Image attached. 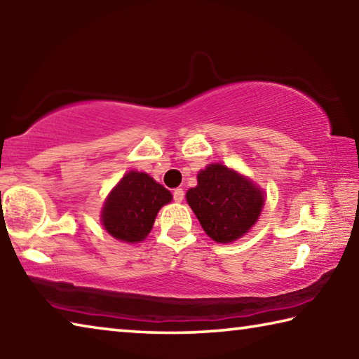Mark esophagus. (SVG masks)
Here are the masks:
<instances>
[{"label": "esophagus", "mask_w": 359, "mask_h": 359, "mask_svg": "<svg viewBox=\"0 0 359 359\" xmlns=\"http://www.w3.org/2000/svg\"><path fill=\"white\" fill-rule=\"evenodd\" d=\"M172 196H174L175 203H182V201H184L185 193H184V190H182V188H175V190L172 191Z\"/></svg>", "instance_id": "34e87169"}]
</instances>
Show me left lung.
<instances>
[{
	"mask_svg": "<svg viewBox=\"0 0 359 359\" xmlns=\"http://www.w3.org/2000/svg\"><path fill=\"white\" fill-rule=\"evenodd\" d=\"M187 201L209 238L226 244L258 220L264 194L244 175L217 163L198 174V185L187 191Z\"/></svg>",
	"mask_w": 359,
	"mask_h": 359,
	"instance_id": "left-lung-1",
	"label": "left lung"
}]
</instances>
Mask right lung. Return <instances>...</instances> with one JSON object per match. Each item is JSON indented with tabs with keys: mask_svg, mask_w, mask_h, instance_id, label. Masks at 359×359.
Returning <instances> with one entry per match:
<instances>
[{
	"mask_svg": "<svg viewBox=\"0 0 359 359\" xmlns=\"http://www.w3.org/2000/svg\"><path fill=\"white\" fill-rule=\"evenodd\" d=\"M171 199L172 194L150 175L131 171L109 194L102 224L115 239L141 242L154 226L158 210Z\"/></svg>",
	"mask_w": 359,
	"mask_h": 359,
	"instance_id": "1",
	"label": "right lung"
}]
</instances>
